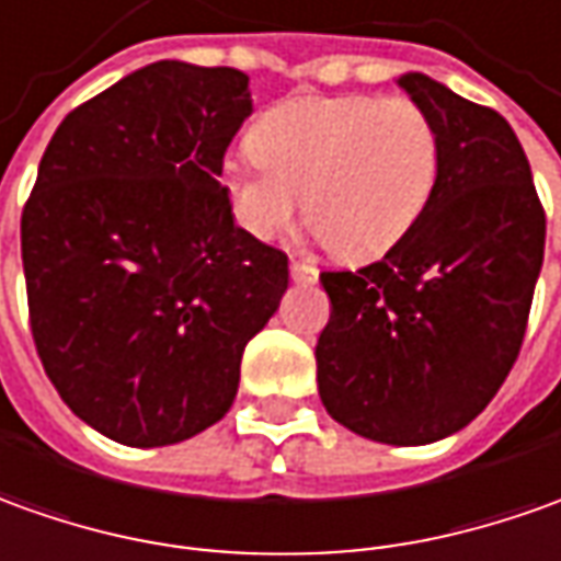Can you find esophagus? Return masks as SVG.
<instances>
[{
	"label": "esophagus",
	"mask_w": 561,
	"mask_h": 561,
	"mask_svg": "<svg viewBox=\"0 0 561 561\" xmlns=\"http://www.w3.org/2000/svg\"><path fill=\"white\" fill-rule=\"evenodd\" d=\"M291 279L297 285H312V282L319 279V270L310 264H300V261H291Z\"/></svg>",
	"instance_id": "esophagus-1"
}]
</instances>
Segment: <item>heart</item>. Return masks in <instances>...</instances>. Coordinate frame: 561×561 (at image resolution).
<instances>
[{
    "mask_svg": "<svg viewBox=\"0 0 561 561\" xmlns=\"http://www.w3.org/2000/svg\"><path fill=\"white\" fill-rule=\"evenodd\" d=\"M251 150L224 165L239 224L276 239L304 217L344 261L390 251L424 215L436 190V122L409 98L307 94L273 106L251 131Z\"/></svg>",
    "mask_w": 561,
    "mask_h": 561,
    "instance_id": "1",
    "label": "heart"
}]
</instances>
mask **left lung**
<instances>
[{
	"mask_svg": "<svg viewBox=\"0 0 561 561\" xmlns=\"http://www.w3.org/2000/svg\"><path fill=\"white\" fill-rule=\"evenodd\" d=\"M399 89L436 122L442 165L424 215L377 264L322 273V405L383 445H430L479 417L519 356L547 217L510 122L424 72Z\"/></svg>",
	"mask_w": 561,
	"mask_h": 561,
	"instance_id": "left-lung-1",
	"label": "left lung"
}]
</instances>
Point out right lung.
<instances>
[{
  "instance_id": "add662e5",
  "label": "right lung",
  "mask_w": 561,
  "mask_h": 561,
  "mask_svg": "<svg viewBox=\"0 0 561 561\" xmlns=\"http://www.w3.org/2000/svg\"><path fill=\"white\" fill-rule=\"evenodd\" d=\"M249 76L156 60L76 106L21 217L33 341L101 436L159 448L217 424L288 257L236 227L224 152Z\"/></svg>"
}]
</instances>
